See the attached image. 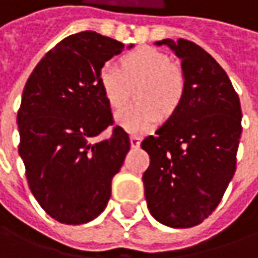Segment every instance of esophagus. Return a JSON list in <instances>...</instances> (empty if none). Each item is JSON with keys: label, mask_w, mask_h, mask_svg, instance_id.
<instances>
[{"label": "esophagus", "mask_w": 258, "mask_h": 258, "mask_svg": "<svg viewBox=\"0 0 258 258\" xmlns=\"http://www.w3.org/2000/svg\"><path fill=\"white\" fill-rule=\"evenodd\" d=\"M130 143H131V147H139L140 143H142V139L139 136H131L130 137Z\"/></svg>", "instance_id": "obj_1"}]
</instances>
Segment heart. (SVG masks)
<instances>
[{
    "label": "heart",
    "mask_w": 258,
    "mask_h": 258,
    "mask_svg": "<svg viewBox=\"0 0 258 258\" xmlns=\"http://www.w3.org/2000/svg\"><path fill=\"white\" fill-rule=\"evenodd\" d=\"M99 86L109 106L119 109L128 100L130 87L140 84L137 100L143 102L119 111L115 119L130 133H146L179 105L184 95V77L169 64L165 53L152 48H140L121 58V69L105 62L99 70Z\"/></svg>",
    "instance_id": "heart-1"
}]
</instances>
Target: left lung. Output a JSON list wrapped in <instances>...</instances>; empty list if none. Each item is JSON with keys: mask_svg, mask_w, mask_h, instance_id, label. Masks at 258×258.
<instances>
[{"mask_svg": "<svg viewBox=\"0 0 258 258\" xmlns=\"http://www.w3.org/2000/svg\"><path fill=\"white\" fill-rule=\"evenodd\" d=\"M181 59L184 95L172 115L142 142L147 209L171 228L202 223L218 207L235 174L241 103L216 59L185 39H163Z\"/></svg>", "mask_w": 258, "mask_h": 258, "instance_id": "left-lung-1", "label": "left lung"}]
</instances>
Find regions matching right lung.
<instances>
[{"instance_id":"1","label":"right lung","mask_w":258,"mask_h":258,"mask_svg":"<svg viewBox=\"0 0 258 258\" xmlns=\"http://www.w3.org/2000/svg\"><path fill=\"white\" fill-rule=\"evenodd\" d=\"M122 51L121 42L96 32L71 35L39 61L24 86L19 155L32 194L61 223L98 218L128 153V134L118 125L109 139L92 142L114 122L99 70Z\"/></svg>"}]
</instances>
